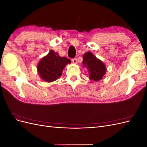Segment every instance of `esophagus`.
Segmentation results:
<instances>
[{
  "mask_svg": "<svg viewBox=\"0 0 147 147\" xmlns=\"http://www.w3.org/2000/svg\"><path fill=\"white\" fill-rule=\"evenodd\" d=\"M72 63H73L74 64H77V58H74V59H72Z\"/></svg>",
  "mask_w": 147,
  "mask_h": 147,
  "instance_id": "1",
  "label": "esophagus"
}]
</instances>
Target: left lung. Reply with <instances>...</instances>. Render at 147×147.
<instances>
[{"label": "left lung", "instance_id": "left-lung-1", "mask_svg": "<svg viewBox=\"0 0 147 147\" xmlns=\"http://www.w3.org/2000/svg\"><path fill=\"white\" fill-rule=\"evenodd\" d=\"M83 59V64L89 71L90 78L94 82L102 79L106 72V67L103 62L97 59L91 52L84 53Z\"/></svg>", "mask_w": 147, "mask_h": 147}]
</instances>
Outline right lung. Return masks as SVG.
Listing matches in <instances>:
<instances>
[{
    "instance_id": "right-lung-1",
    "label": "right lung",
    "mask_w": 147,
    "mask_h": 147,
    "mask_svg": "<svg viewBox=\"0 0 147 147\" xmlns=\"http://www.w3.org/2000/svg\"><path fill=\"white\" fill-rule=\"evenodd\" d=\"M69 63L70 59L65 57H61L57 53L51 50L40 61L37 71L43 80L52 82L61 76L65 66Z\"/></svg>"
}]
</instances>
